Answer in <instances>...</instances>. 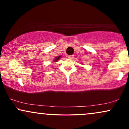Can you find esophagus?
I'll use <instances>...</instances> for the list:
<instances>
[{
    "label": "esophagus",
    "instance_id": "esophagus-1",
    "mask_svg": "<svg viewBox=\"0 0 129 129\" xmlns=\"http://www.w3.org/2000/svg\"><path fill=\"white\" fill-rule=\"evenodd\" d=\"M74 56L73 55H69L68 56V57H69V59H72L73 58Z\"/></svg>",
    "mask_w": 129,
    "mask_h": 129
}]
</instances>
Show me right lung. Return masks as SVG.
Segmentation results:
<instances>
[{"instance_id":"add662e5","label":"right lung","mask_w":129,"mask_h":129,"mask_svg":"<svg viewBox=\"0 0 129 129\" xmlns=\"http://www.w3.org/2000/svg\"><path fill=\"white\" fill-rule=\"evenodd\" d=\"M60 57H61V56H57V57H56L55 59H54V62H57V60H59V59L60 58Z\"/></svg>"}]
</instances>
